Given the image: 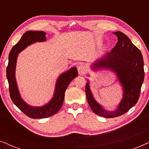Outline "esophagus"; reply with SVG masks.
I'll list each match as a JSON object with an SVG mask.
<instances>
[{
	"label": "esophagus",
	"mask_w": 149,
	"mask_h": 149,
	"mask_svg": "<svg viewBox=\"0 0 149 149\" xmlns=\"http://www.w3.org/2000/svg\"><path fill=\"white\" fill-rule=\"evenodd\" d=\"M78 72L80 74H83L87 72V66L85 65L81 64L78 67Z\"/></svg>",
	"instance_id": "34e87169"
}]
</instances>
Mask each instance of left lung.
I'll return each instance as SVG.
<instances>
[{"instance_id": "obj_1", "label": "left lung", "mask_w": 149, "mask_h": 149, "mask_svg": "<svg viewBox=\"0 0 149 149\" xmlns=\"http://www.w3.org/2000/svg\"><path fill=\"white\" fill-rule=\"evenodd\" d=\"M114 34L118 38L115 46L104 58L97 60L93 67L111 69L117 75L124 92L118 109L111 112L103 109L93 98L89 83L85 85L87 100L91 110L96 115L107 118L123 115L137 103L144 78V61L139 49L123 32Z\"/></svg>"}]
</instances>
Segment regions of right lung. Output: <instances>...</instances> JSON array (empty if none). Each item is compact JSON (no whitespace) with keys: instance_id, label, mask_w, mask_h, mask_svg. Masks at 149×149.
I'll use <instances>...</instances> for the list:
<instances>
[{"instance_id":"1","label":"right lung","mask_w":149,"mask_h":149,"mask_svg":"<svg viewBox=\"0 0 149 149\" xmlns=\"http://www.w3.org/2000/svg\"><path fill=\"white\" fill-rule=\"evenodd\" d=\"M45 34V32L42 31H28L25 32L19 41L11 49L9 55V63L7 67V77L11 100L20 111L32 119L47 118L58 113L64 102L65 91L72 79L78 76V71L75 67L62 73L57 81L54 97L47 104L43 107H30L21 99L15 77L17 54L26 47L34 42L45 41L46 40Z\"/></svg>"}]
</instances>
